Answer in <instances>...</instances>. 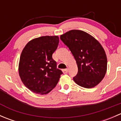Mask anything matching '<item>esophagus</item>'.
Wrapping results in <instances>:
<instances>
[{"mask_svg":"<svg viewBox=\"0 0 121 121\" xmlns=\"http://www.w3.org/2000/svg\"><path fill=\"white\" fill-rule=\"evenodd\" d=\"M68 68H67V69H63V72L64 74H67V73H68Z\"/></svg>","mask_w":121,"mask_h":121,"instance_id":"1","label":"esophagus"}]
</instances>
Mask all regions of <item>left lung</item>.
Segmentation results:
<instances>
[{
  "label": "left lung",
  "instance_id": "1",
  "mask_svg": "<svg viewBox=\"0 0 121 121\" xmlns=\"http://www.w3.org/2000/svg\"><path fill=\"white\" fill-rule=\"evenodd\" d=\"M69 48L78 67L73 80L82 87L91 88L97 85L105 77L107 58L102 46L91 35L82 30H72L60 36Z\"/></svg>",
  "mask_w": 121,
  "mask_h": 121
}]
</instances>
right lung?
Returning <instances> with one entry per match:
<instances>
[{"label": "right lung", "instance_id": "right-lung-1", "mask_svg": "<svg viewBox=\"0 0 121 121\" xmlns=\"http://www.w3.org/2000/svg\"><path fill=\"white\" fill-rule=\"evenodd\" d=\"M59 43L57 36L30 40L20 57L19 73L24 85L38 94H47L56 86L63 72L52 58Z\"/></svg>", "mask_w": 121, "mask_h": 121}]
</instances>
